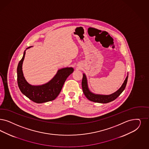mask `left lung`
I'll return each instance as SVG.
<instances>
[{
    "label": "left lung",
    "instance_id": "left-lung-1",
    "mask_svg": "<svg viewBox=\"0 0 149 149\" xmlns=\"http://www.w3.org/2000/svg\"><path fill=\"white\" fill-rule=\"evenodd\" d=\"M127 78H128V75L126 77L121 87L114 93L111 94L110 95H100V94H95L89 91L88 87L87 77L86 76V74L83 73L82 81L83 92V93L84 94L85 96L87 97V98L92 102L100 103H107L117 98L120 95V94L123 92V91L124 90V89L126 87L127 81Z\"/></svg>",
    "mask_w": 149,
    "mask_h": 149
}]
</instances>
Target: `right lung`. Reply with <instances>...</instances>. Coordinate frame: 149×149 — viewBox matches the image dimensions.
<instances>
[{
  "instance_id": "add662e5",
  "label": "right lung",
  "mask_w": 149,
  "mask_h": 149,
  "mask_svg": "<svg viewBox=\"0 0 149 149\" xmlns=\"http://www.w3.org/2000/svg\"><path fill=\"white\" fill-rule=\"evenodd\" d=\"M31 47L32 46L26 49ZM25 55V51L17 67V84L22 93L36 103H45L56 99L60 93L67 77L73 72V68L72 67L61 68L58 70L55 76L49 82L40 86H33L30 84L24 77L22 65Z\"/></svg>"
}]
</instances>
